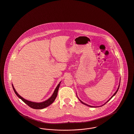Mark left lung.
Instances as JSON below:
<instances>
[{
  "label": "left lung",
  "instance_id": "1",
  "mask_svg": "<svg viewBox=\"0 0 134 134\" xmlns=\"http://www.w3.org/2000/svg\"><path fill=\"white\" fill-rule=\"evenodd\" d=\"M119 86H120V84H119V86H118V89H117V90H116V92H115V93H114V94H113V96H112V97H111V98H110V99H109V100H108V101H107V102H106V103H107V102H109V100H110V99H111V98H113V96H115V94H116V93H117V91H118V89H119ZM80 102H81V103H82V104H84V105H86V106H89V107H92V106H89V105H87V104H85V103H83V102H82V101H81V100H80ZM106 103H105V104H106ZM105 104H104V105H105Z\"/></svg>",
  "mask_w": 134,
  "mask_h": 134
}]
</instances>
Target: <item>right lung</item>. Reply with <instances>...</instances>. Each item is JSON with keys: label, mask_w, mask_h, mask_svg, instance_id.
<instances>
[{"label": "right lung", "mask_w": 134, "mask_h": 134, "mask_svg": "<svg viewBox=\"0 0 134 134\" xmlns=\"http://www.w3.org/2000/svg\"><path fill=\"white\" fill-rule=\"evenodd\" d=\"M60 82L58 84V85L56 87V89H55V90L54 91L53 94L51 97V98H50L46 100L45 102H42V103L32 102H30V101H28L26 99H25L24 98L21 97L16 92V91L14 88L13 84H12V86H13V88L14 89V91H15V93H16V94L18 96L19 98L21 99L29 107H31V108H32L33 109H44L46 107L49 106V105H50L51 104H52L53 103L54 100L55 99V98L57 96V93H58V89H59V86H60Z\"/></svg>", "instance_id": "1"}]
</instances>
